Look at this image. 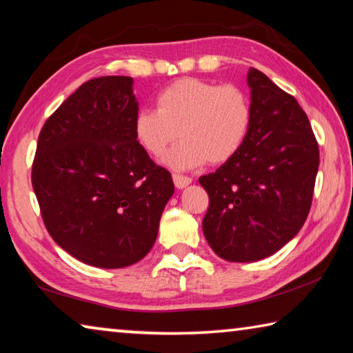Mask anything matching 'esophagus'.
Here are the masks:
<instances>
[{"label":"esophagus","mask_w":353,"mask_h":353,"mask_svg":"<svg viewBox=\"0 0 353 353\" xmlns=\"http://www.w3.org/2000/svg\"><path fill=\"white\" fill-rule=\"evenodd\" d=\"M172 181H174V185L177 188H185L187 185L192 183V177L182 176V174H172Z\"/></svg>","instance_id":"obj_1"}]
</instances>
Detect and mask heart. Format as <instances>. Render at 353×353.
<instances>
[{"instance_id": "b5f03b06", "label": "heart", "mask_w": 353, "mask_h": 353, "mask_svg": "<svg viewBox=\"0 0 353 353\" xmlns=\"http://www.w3.org/2000/svg\"><path fill=\"white\" fill-rule=\"evenodd\" d=\"M157 110H139L133 135L144 152L163 155L177 137L163 163L185 171L204 165L226 163L239 154L253 125L248 92L237 85H218L199 78H179L161 89Z\"/></svg>"}]
</instances>
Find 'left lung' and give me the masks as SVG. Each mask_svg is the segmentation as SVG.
<instances>
[{"instance_id": "1", "label": "left lung", "mask_w": 353, "mask_h": 353, "mask_svg": "<svg viewBox=\"0 0 353 353\" xmlns=\"http://www.w3.org/2000/svg\"><path fill=\"white\" fill-rule=\"evenodd\" d=\"M253 125L243 148L201 176L209 194L203 232L231 262H253L281 250L310 214L319 146L310 119L290 94L261 70H248Z\"/></svg>"}]
</instances>
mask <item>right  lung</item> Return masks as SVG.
I'll return each instance as SVG.
<instances>
[{
    "mask_svg": "<svg viewBox=\"0 0 353 353\" xmlns=\"http://www.w3.org/2000/svg\"><path fill=\"white\" fill-rule=\"evenodd\" d=\"M132 77L92 78L67 97L39 135L31 181L50 236L88 265L121 268L154 247L174 193L133 135Z\"/></svg>",
    "mask_w": 353,
    "mask_h": 353,
    "instance_id": "right-lung-1",
    "label": "right lung"
}]
</instances>
